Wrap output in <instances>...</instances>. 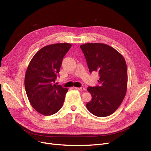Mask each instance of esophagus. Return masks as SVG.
Masks as SVG:
<instances>
[{"instance_id":"esophagus-1","label":"esophagus","mask_w":151,"mask_h":151,"mask_svg":"<svg viewBox=\"0 0 151 151\" xmlns=\"http://www.w3.org/2000/svg\"><path fill=\"white\" fill-rule=\"evenodd\" d=\"M75 88L80 90V91H84V90H86V88L83 87H75Z\"/></svg>"}]
</instances>
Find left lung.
<instances>
[{"mask_svg": "<svg viewBox=\"0 0 151 151\" xmlns=\"http://www.w3.org/2000/svg\"><path fill=\"white\" fill-rule=\"evenodd\" d=\"M90 73L97 71L99 86L88 87L92 100L88 110L99 117L115 111L122 104L127 90L128 70L123 56L113 47L104 43H86L80 46Z\"/></svg>", "mask_w": 151, "mask_h": 151, "instance_id": "1", "label": "left lung"}]
</instances>
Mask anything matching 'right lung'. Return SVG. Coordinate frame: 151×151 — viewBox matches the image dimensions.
I'll use <instances>...</instances> for the list:
<instances>
[{
  "mask_svg": "<svg viewBox=\"0 0 151 151\" xmlns=\"http://www.w3.org/2000/svg\"><path fill=\"white\" fill-rule=\"evenodd\" d=\"M70 43H56L42 47L35 54L27 68L25 87L34 109L45 116L61 109L68 89L55 83L64 56Z\"/></svg>",
  "mask_w": 151,
  "mask_h": 151,
  "instance_id": "add662e5",
  "label": "right lung"
}]
</instances>
